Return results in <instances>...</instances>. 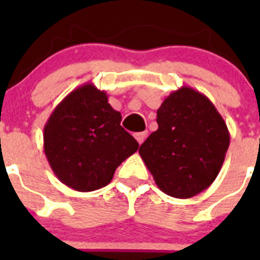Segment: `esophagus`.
I'll return each mask as SVG.
<instances>
[{
    "label": "esophagus",
    "mask_w": 260,
    "mask_h": 260,
    "mask_svg": "<svg viewBox=\"0 0 260 260\" xmlns=\"http://www.w3.org/2000/svg\"><path fill=\"white\" fill-rule=\"evenodd\" d=\"M147 135H148V133H147V132H141V133H135L134 137H135V139L138 141V143L142 144L144 141H146Z\"/></svg>",
    "instance_id": "1"
}]
</instances>
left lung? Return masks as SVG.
I'll list each match as a JSON object with an SVG mask.
<instances>
[{
	"label": "left lung",
	"mask_w": 260,
	"mask_h": 260,
	"mask_svg": "<svg viewBox=\"0 0 260 260\" xmlns=\"http://www.w3.org/2000/svg\"><path fill=\"white\" fill-rule=\"evenodd\" d=\"M158 128L139 155L157 187L187 199L208 189L219 174L231 143L224 118L206 95L181 87L157 109Z\"/></svg>",
	"instance_id": "left-lung-1"
}]
</instances>
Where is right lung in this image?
Masks as SVG:
<instances>
[{"label":"right lung","instance_id":"right-lung-1","mask_svg":"<svg viewBox=\"0 0 260 260\" xmlns=\"http://www.w3.org/2000/svg\"><path fill=\"white\" fill-rule=\"evenodd\" d=\"M121 118L93 83L73 89L54 108L44 126V153L63 185L77 191L102 189L137 152L139 144Z\"/></svg>","mask_w":260,"mask_h":260}]
</instances>
